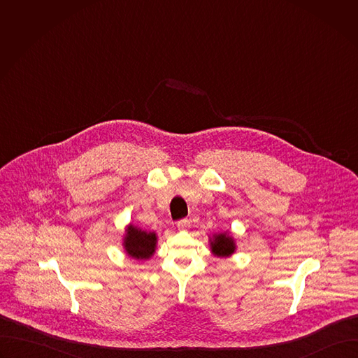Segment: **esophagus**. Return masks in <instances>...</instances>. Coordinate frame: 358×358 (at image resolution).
I'll return each instance as SVG.
<instances>
[{
    "label": "esophagus",
    "instance_id": "1",
    "mask_svg": "<svg viewBox=\"0 0 358 358\" xmlns=\"http://www.w3.org/2000/svg\"><path fill=\"white\" fill-rule=\"evenodd\" d=\"M177 228H178L180 231L188 229V228H189V221H188V220H181V221H178V222H177Z\"/></svg>",
    "mask_w": 358,
    "mask_h": 358
}]
</instances>
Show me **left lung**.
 <instances>
[{"mask_svg":"<svg viewBox=\"0 0 358 358\" xmlns=\"http://www.w3.org/2000/svg\"><path fill=\"white\" fill-rule=\"evenodd\" d=\"M210 248L214 257L229 258L236 250V243L232 234L229 231H225L220 234H213V236H210Z\"/></svg>","mask_w":358,"mask_h":358,"instance_id":"obj_1","label":"left lung"}]
</instances>
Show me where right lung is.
<instances>
[{"label": "right lung", "instance_id": "1", "mask_svg": "<svg viewBox=\"0 0 358 358\" xmlns=\"http://www.w3.org/2000/svg\"><path fill=\"white\" fill-rule=\"evenodd\" d=\"M157 234L144 231L140 227L129 224L123 235V249L129 258L147 261L156 253Z\"/></svg>", "mask_w": 358, "mask_h": 358}]
</instances>
